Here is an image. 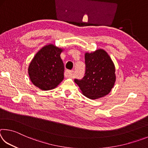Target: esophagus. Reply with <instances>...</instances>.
Here are the masks:
<instances>
[{"label":"esophagus","mask_w":148,"mask_h":148,"mask_svg":"<svg viewBox=\"0 0 148 148\" xmlns=\"http://www.w3.org/2000/svg\"><path fill=\"white\" fill-rule=\"evenodd\" d=\"M72 73H73L72 71H66L64 72V76L66 77H72Z\"/></svg>","instance_id":"34e87169"}]
</instances>
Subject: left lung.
Masks as SVG:
<instances>
[{
  "label": "left lung",
  "instance_id": "1",
  "mask_svg": "<svg viewBox=\"0 0 148 148\" xmlns=\"http://www.w3.org/2000/svg\"><path fill=\"white\" fill-rule=\"evenodd\" d=\"M86 72L82 79H75L82 93L90 99L106 96L116 82V70L113 61L106 51L99 49L85 54Z\"/></svg>",
  "mask_w": 148,
  "mask_h": 148
}]
</instances>
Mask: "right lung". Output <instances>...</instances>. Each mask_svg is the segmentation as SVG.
<instances>
[{
  "mask_svg": "<svg viewBox=\"0 0 148 148\" xmlns=\"http://www.w3.org/2000/svg\"><path fill=\"white\" fill-rule=\"evenodd\" d=\"M62 49L53 44L37 52L30 63L29 75L32 83L44 91L53 89L64 79V64L60 57Z\"/></svg>",
  "mask_w": 148,
  "mask_h": 148,
  "instance_id": "right-lung-1",
  "label": "right lung"
}]
</instances>
